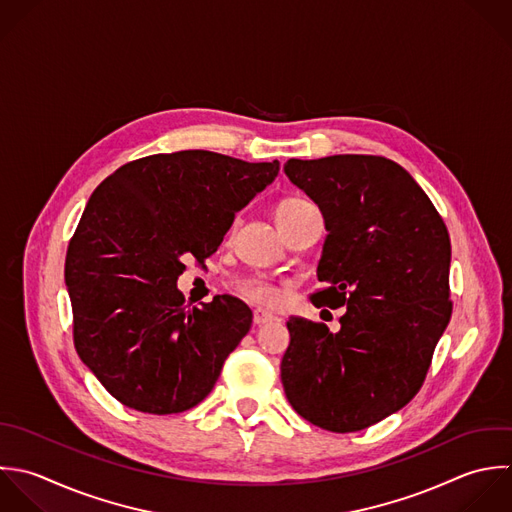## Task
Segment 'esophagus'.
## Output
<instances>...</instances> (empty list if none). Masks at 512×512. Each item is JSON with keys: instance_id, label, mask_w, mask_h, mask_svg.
Segmentation results:
<instances>
[{"instance_id": "obj_1", "label": "esophagus", "mask_w": 512, "mask_h": 512, "mask_svg": "<svg viewBox=\"0 0 512 512\" xmlns=\"http://www.w3.org/2000/svg\"><path fill=\"white\" fill-rule=\"evenodd\" d=\"M273 321H277L275 315H271V313H267L263 309H255L253 311V323L255 325H267V323H273Z\"/></svg>"}]
</instances>
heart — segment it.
I'll list each match as a JSON object with an SVG mask.
<instances>
[{
  "mask_svg": "<svg viewBox=\"0 0 512 512\" xmlns=\"http://www.w3.org/2000/svg\"><path fill=\"white\" fill-rule=\"evenodd\" d=\"M311 205L309 201L301 199V197H289V199H283L277 207H275V219H277V225H283L287 219H291L299 209ZM241 293L255 301V303H271L275 299V289L261 283V281H247L241 285Z\"/></svg>",
  "mask_w": 512,
  "mask_h": 512,
  "instance_id": "obj_1",
  "label": "heart"
}]
</instances>
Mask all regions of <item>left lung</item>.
Instances as JSON below:
<instances>
[{"label":"left lung","instance_id":"obj_1","mask_svg":"<svg viewBox=\"0 0 512 512\" xmlns=\"http://www.w3.org/2000/svg\"><path fill=\"white\" fill-rule=\"evenodd\" d=\"M287 177L329 231L313 293L341 331L291 317L281 381L309 423L355 433L403 409L423 387L453 301L447 225L419 183L381 155L289 159Z\"/></svg>","mask_w":512,"mask_h":512}]
</instances>
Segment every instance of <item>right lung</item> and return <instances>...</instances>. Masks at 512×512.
<instances>
[{
	"label": "right lung",
	"instance_id": "1",
	"mask_svg": "<svg viewBox=\"0 0 512 512\" xmlns=\"http://www.w3.org/2000/svg\"><path fill=\"white\" fill-rule=\"evenodd\" d=\"M279 173L191 149L121 165L87 201L65 257L79 359L121 405L173 415L199 405L253 313L231 295L187 307L185 257L203 263L235 213Z\"/></svg>",
	"mask_w": 512,
	"mask_h": 512
}]
</instances>
